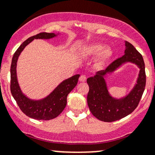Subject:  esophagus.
Segmentation results:
<instances>
[{"instance_id":"1","label":"esophagus","mask_w":155,"mask_h":155,"mask_svg":"<svg viewBox=\"0 0 155 155\" xmlns=\"http://www.w3.org/2000/svg\"><path fill=\"white\" fill-rule=\"evenodd\" d=\"M86 79H87V77L85 75H82V76L79 77V81H80V82H85Z\"/></svg>"}]
</instances>
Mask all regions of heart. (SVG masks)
Returning <instances> with one entry per match:
<instances>
[{"instance_id": "heart-1", "label": "heart", "mask_w": 155, "mask_h": 155, "mask_svg": "<svg viewBox=\"0 0 155 155\" xmlns=\"http://www.w3.org/2000/svg\"><path fill=\"white\" fill-rule=\"evenodd\" d=\"M104 46H103V45L99 44V43H95V44L91 45V46H89L88 47L86 48L85 52H86L87 54L95 55V54H99L100 51L104 49ZM112 55V51L110 48H104V50L101 53V54H99L97 59L96 60V62H95V67H96L97 68H103V67L107 64L108 61L110 59Z\"/></svg>"}]
</instances>
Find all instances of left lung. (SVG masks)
I'll list each match as a JSON object with an SVG mask.
<instances>
[{"instance_id": "8db88e82", "label": "left lung", "mask_w": 155, "mask_h": 155, "mask_svg": "<svg viewBox=\"0 0 155 155\" xmlns=\"http://www.w3.org/2000/svg\"><path fill=\"white\" fill-rule=\"evenodd\" d=\"M125 46L126 49L122 57L112 62L106 70H100L94 76L87 79L89 86L87 97L89 109L94 116L105 122L117 121L134 112L145 90L146 76L143 56L129 42H125ZM125 62L136 63L140 68L138 79L134 89L127 96L122 99H114L107 92L104 76Z\"/></svg>"}]
</instances>
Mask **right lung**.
<instances>
[{"instance_id": "right-lung-1", "label": "right lung", "mask_w": 155, "mask_h": 155, "mask_svg": "<svg viewBox=\"0 0 155 155\" xmlns=\"http://www.w3.org/2000/svg\"><path fill=\"white\" fill-rule=\"evenodd\" d=\"M55 36L54 33L42 32L29 37L15 51L12 59L10 68L11 93L22 112L34 119L47 121L58 116L66 107L68 94L77 85L80 76L75 75L63 81L48 97L40 101H32L21 92L16 76V63L20 53L34 39H50Z\"/></svg>"}]
</instances>
